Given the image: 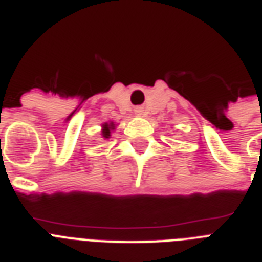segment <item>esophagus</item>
I'll return each instance as SVG.
<instances>
[{"label":"esophagus","mask_w":262,"mask_h":262,"mask_svg":"<svg viewBox=\"0 0 262 262\" xmlns=\"http://www.w3.org/2000/svg\"><path fill=\"white\" fill-rule=\"evenodd\" d=\"M136 114L143 115V108H136Z\"/></svg>","instance_id":"obj_1"}]
</instances>
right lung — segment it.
<instances>
[{
  "label": "right lung",
  "mask_w": 262,
  "mask_h": 262,
  "mask_svg": "<svg viewBox=\"0 0 262 262\" xmlns=\"http://www.w3.org/2000/svg\"><path fill=\"white\" fill-rule=\"evenodd\" d=\"M115 122L110 121V122H104L102 125V137L103 139H110L111 136V132L115 129Z\"/></svg>",
  "instance_id": "obj_1"
}]
</instances>
